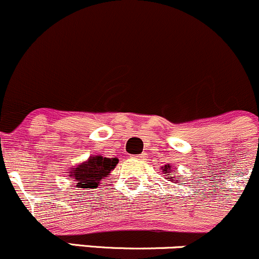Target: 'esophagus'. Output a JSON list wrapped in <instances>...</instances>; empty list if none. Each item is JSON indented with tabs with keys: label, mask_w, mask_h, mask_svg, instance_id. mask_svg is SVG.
Segmentation results:
<instances>
[{
	"label": "esophagus",
	"mask_w": 259,
	"mask_h": 259,
	"mask_svg": "<svg viewBox=\"0 0 259 259\" xmlns=\"http://www.w3.org/2000/svg\"><path fill=\"white\" fill-rule=\"evenodd\" d=\"M145 157H146V156H145V154L142 153V154H138V156H134L133 158L134 159H145Z\"/></svg>",
	"instance_id": "34e87169"
}]
</instances>
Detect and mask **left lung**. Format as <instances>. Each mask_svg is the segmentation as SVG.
I'll return each mask as SVG.
<instances>
[{
	"instance_id": "8db88e82",
	"label": "left lung",
	"mask_w": 259,
	"mask_h": 259,
	"mask_svg": "<svg viewBox=\"0 0 259 259\" xmlns=\"http://www.w3.org/2000/svg\"><path fill=\"white\" fill-rule=\"evenodd\" d=\"M170 168H171V167H169V165H165V167L163 168V170H162V171H164V174H167V173H170ZM167 175H168V174H167ZM170 179H171V181L174 180L173 178H171V177H170ZM174 181H177V180H174Z\"/></svg>"
}]
</instances>
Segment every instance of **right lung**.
<instances>
[{
    "instance_id": "obj_1",
    "label": "right lung",
    "mask_w": 259,
    "mask_h": 259,
    "mask_svg": "<svg viewBox=\"0 0 259 259\" xmlns=\"http://www.w3.org/2000/svg\"><path fill=\"white\" fill-rule=\"evenodd\" d=\"M117 163V158H106L102 156L90 157L76 168L69 169V178H74L75 181H78L76 187L80 189H96L100 181L109 175Z\"/></svg>"
}]
</instances>
